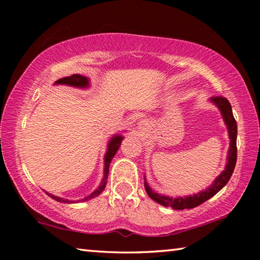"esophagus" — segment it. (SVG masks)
Masks as SVG:
<instances>
[{"label":"esophagus","mask_w":260,"mask_h":260,"mask_svg":"<svg viewBox=\"0 0 260 260\" xmlns=\"http://www.w3.org/2000/svg\"><path fill=\"white\" fill-rule=\"evenodd\" d=\"M138 125H139V127H140V129H144V127H146V124H144L143 120H140V121L138 122Z\"/></svg>","instance_id":"34e87169"}]
</instances>
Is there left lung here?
<instances>
[{
    "mask_svg": "<svg viewBox=\"0 0 260 260\" xmlns=\"http://www.w3.org/2000/svg\"><path fill=\"white\" fill-rule=\"evenodd\" d=\"M211 102L214 105H217V108L221 112L222 119L225 121L228 129V135H230V150H228L227 156V164L225 167V171H222L220 173L217 179L214 180L210 187H208L205 190L197 192L195 195H190L187 197H169L165 195H159L152 190V189L148 186V183L144 181V187H146V191L148 196L150 197L157 203L161 204L166 208H172L174 210H184V209H192L196 206L204 203L211 197L214 196L218 191L226 186L227 182L230 181L233 172H234L236 159H237V148H236V136H237V125L234 116H233L231 103L228 102V100L222 98V96H213L210 99Z\"/></svg>",
    "mask_w": 260,
    "mask_h": 260,
    "instance_id": "8db88e82",
    "label": "left lung"
}]
</instances>
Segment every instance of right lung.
I'll use <instances>...</instances> for the list:
<instances>
[{"label": "right lung", "instance_id": "right-lung-1", "mask_svg": "<svg viewBox=\"0 0 260 260\" xmlns=\"http://www.w3.org/2000/svg\"><path fill=\"white\" fill-rule=\"evenodd\" d=\"M55 85H67V86H72V87H77V88H87V87H89V79H88L87 77L80 76V74H72L71 77H65V78L59 79V80H57L55 82ZM122 139H124V138H122L120 134H117V135H113L111 140L109 141L108 150H107V153H105V156H104V177L102 179V182H101L100 187L96 189V190L91 192L90 195H88L87 197H85V199H82L80 201H77V202L89 201L91 199H94V197L99 196L100 193L104 190L105 186H107V179H108V174H109L110 162H111L112 158L114 157V155H116L118 149H119ZM46 193L49 197H51L52 200H55L57 202H60V203H76V202L69 201L67 199H61V197L55 196V195H52V193H49L47 191H46Z\"/></svg>", "mask_w": 260, "mask_h": 260}]
</instances>
